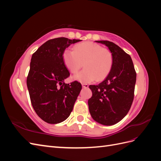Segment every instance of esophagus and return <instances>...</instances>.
<instances>
[{"label": "esophagus", "mask_w": 161, "mask_h": 161, "mask_svg": "<svg viewBox=\"0 0 161 161\" xmlns=\"http://www.w3.org/2000/svg\"><path fill=\"white\" fill-rule=\"evenodd\" d=\"M82 86L83 88H88L89 87V85L88 84H86V83H82Z\"/></svg>", "instance_id": "34e87169"}]
</instances>
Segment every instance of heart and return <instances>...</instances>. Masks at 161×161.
<instances>
[{
    "label": "heart",
    "mask_w": 161,
    "mask_h": 161,
    "mask_svg": "<svg viewBox=\"0 0 161 161\" xmlns=\"http://www.w3.org/2000/svg\"><path fill=\"white\" fill-rule=\"evenodd\" d=\"M65 66L72 74H76L82 67L85 69L74 76L73 79L81 82H90L97 79L104 80L109 75L114 65L112 52L97 43L85 42L77 43L74 51L66 49L62 53Z\"/></svg>",
    "instance_id": "obj_1"
}]
</instances>
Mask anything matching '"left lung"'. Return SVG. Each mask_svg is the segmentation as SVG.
<instances>
[{
    "mask_svg": "<svg viewBox=\"0 0 161 161\" xmlns=\"http://www.w3.org/2000/svg\"><path fill=\"white\" fill-rule=\"evenodd\" d=\"M108 46L114 65L106 79L90 85L92 95L88 101L89 112L97 122L114 125L127 115L134 97L136 72L132 60L121 47L109 41H96Z\"/></svg>",
    "mask_w": 161,
    "mask_h": 161,
    "instance_id": "obj_1",
    "label": "left lung"
}]
</instances>
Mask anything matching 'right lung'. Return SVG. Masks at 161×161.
I'll return each instance as SVG.
<instances>
[{"mask_svg": "<svg viewBox=\"0 0 161 161\" xmlns=\"http://www.w3.org/2000/svg\"><path fill=\"white\" fill-rule=\"evenodd\" d=\"M80 40L58 37L47 41L31 57L27 85L37 115L48 124H58L69 118L82 89L78 81L66 84L70 76L62 53Z\"/></svg>", "mask_w": 161, "mask_h": 161, "instance_id": "add662e5", "label": "right lung"}]
</instances>
